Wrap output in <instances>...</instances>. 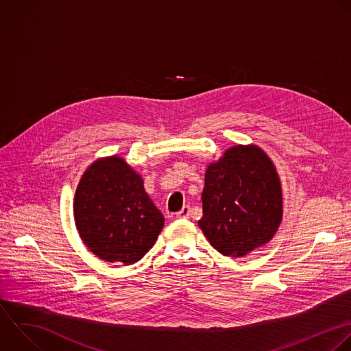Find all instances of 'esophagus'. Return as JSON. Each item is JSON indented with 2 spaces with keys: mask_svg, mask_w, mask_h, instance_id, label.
I'll return each instance as SVG.
<instances>
[{
  "mask_svg": "<svg viewBox=\"0 0 351 351\" xmlns=\"http://www.w3.org/2000/svg\"><path fill=\"white\" fill-rule=\"evenodd\" d=\"M177 218H181V219L189 218V206H184L182 210H180V211L177 213Z\"/></svg>",
  "mask_w": 351,
  "mask_h": 351,
  "instance_id": "34e87169",
  "label": "esophagus"
}]
</instances>
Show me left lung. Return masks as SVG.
I'll use <instances>...</instances> for the list:
<instances>
[{
  "label": "left lung",
  "instance_id": "8db88e82",
  "mask_svg": "<svg viewBox=\"0 0 351 351\" xmlns=\"http://www.w3.org/2000/svg\"><path fill=\"white\" fill-rule=\"evenodd\" d=\"M199 228L222 255L240 258L269 243L282 219V191L271 159L258 145H234L210 163Z\"/></svg>",
  "mask_w": 351,
  "mask_h": 351
}]
</instances>
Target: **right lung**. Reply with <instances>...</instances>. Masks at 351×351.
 I'll list each match as a JSON object with an SVG mask.
<instances>
[{
	"instance_id": "1",
	"label": "right lung",
	"mask_w": 351,
	"mask_h": 351,
	"mask_svg": "<svg viewBox=\"0 0 351 351\" xmlns=\"http://www.w3.org/2000/svg\"><path fill=\"white\" fill-rule=\"evenodd\" d=\"M74 219L95 255L123 265L140 261L165 223L141 176L117 155L97 159L84 173L75 191Z\"/></svg>"
}]
</instances>
